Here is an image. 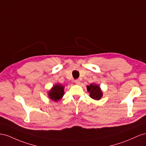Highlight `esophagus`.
<instances>
[{"instance_id": "obj_1", "label": "esophagus", "mask_w": 146, "mask_h": 146, "mask_svg": "<svg viewBox=\"0 0 146 146\" xmlns=\"http://www.w3.org/2000/svg\"><path fill=\"white\" fill-rule=\"evenodd\" d=\"M74 82H75L76 84H80V81L79 80H76L75 81H74Z\"/></svg>"}]
</instances>
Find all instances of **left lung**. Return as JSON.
Here are the masks:
<instances>
[{
    "label": "left lung",
    "mask_w": 146,
    "mask_h": 146,
    "mask_svg": "<svg viewBox=\"0 0 146 146\" xmlns=\"http://www.w3.org/2000/svg\"><path fill=\"white\" fill-rule=\"evenodd\" d=\"M87 91L90 93L89 96L95 100H99L103 96V92L102 90L97 84H92L90 86H87Z\"/></svg>",
    "instance_id": "obj_1"
}]
</instances>
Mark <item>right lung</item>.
Segmentation results:
<instances>
[{
    "label": "right lung",
    "instance_id": "obj_1",
    "mask_svg": "<svg viewBox=\"0 0 146 146\" xmlns=\"http://www.w3.org/2000/svg\"><path fill=\"white\" fill-rule=\"evenodd\" d=\"M64 86L61 84H56L49 91L48 96L52 100L57 102L63 97L64 95Z\"/></svg>",
    "mask_w": 146,
    "mask_h": 146
}]
</instances>
